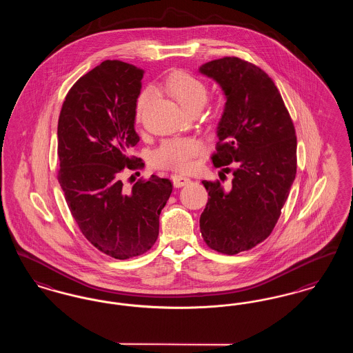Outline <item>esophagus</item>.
Wrapping results in <instances>:
<instances>
[{
    "instance_id": "esophagus-1",
    "label": "esophagus",
    "mask_w": 353,
    "mask_h": 353,
    "mask_svg": "<svg viewBox=\"0 0 353 353\" xmlns=\"http://www.w3.org/2000/svg\"><path fill=\"white\" fill-rule=\"evenodd\" d=\"M172 181H173L176 188H180V186L189 184L190 179L186 177V176H183V174H172Z\"/></svg>"
}]
</instances>
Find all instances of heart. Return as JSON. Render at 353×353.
Segmentation results:
<instances>
[{
	"label": "heart",
	"instance_id": "heart-1",
	"mask_svg": "<svg viewBox=\"0 0 353 353\" xmlns=\"http://www.w3.org/2000/svg\"><path fill=\"white\" fill-rule=\"evenodd\" d=\"M164 90L177 101L185 111H200L208 99V85L200 78L181 70L170 72L163 82ZM151 101V91L144 90L139 94L134 105L136 119L141 118ZM201 151V143L192 137H173L164 140L153 153V163L167 168H190L193 159Z\"/></svg>",
	"mask_w": 353,
	"mask_h": 353
}]
</instances>
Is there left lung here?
Listing matches in <instances>:
<instances>
[{
	"label": "left lung",
	"mask_w": 353,
	"mask_h": 353,
	"mask_svg": "<svg viewBox=\"0 0 353 353\" xmlns=\"http://www.w3.org/2000/svg\"><path fill=\"white\" fill-rule=\"evenodd\" d=\"M199 71L219 83L226 98L212 161L233 174L226 186L202 181L209 199L200 230L210 249L234 255L265 241L281 216L296 174L295 128L263 70L225 57Z\"/></svg>",
	"instance_id": "8db88e82"
}]
</instances>
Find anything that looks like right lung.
I'll return each mask as SVG.
<instances>
[{"label":"right lung","mask_w":353,"mask_h":353,"mask_svg":"<svg viewBox=\"0 0 353 353\" xmlns=\"http://www.w3.org/2000/svg\"><path fill=\"white\" fill-rule=\"evenodd\" d=\"M144 70L104 61L74 84L58 120V181L84 236L101 252L128 259L148 252L172 193L168 179L152 176L123 186L127 151L137 145L134 105Z\"/></svg>","instance_id":"1"}]
</instances>
